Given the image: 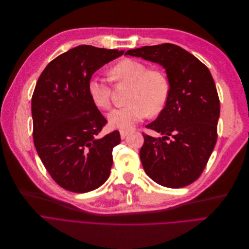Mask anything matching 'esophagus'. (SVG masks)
Wrapping results in <instances>:
<instances>
[{"mask_svg":"<svg viewBox=\"0 0 249 249\" xmlns=\"http://www.w3.org/2000/svg\"><path fill=\"white\" fill-rule=\"evenodd\" d=\"M120 134H121V138H122V139H124V138L127 136L128 132H127V131H123V129H121Z\"/></svg>","mask_w":249,"mask_h":249,"instance_id":"esophagus-1","label":"esophagus"}]
</instances>
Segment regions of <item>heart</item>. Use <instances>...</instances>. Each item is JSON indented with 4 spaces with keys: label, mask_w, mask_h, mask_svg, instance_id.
Listing matches in <instances>:
<instances>
[{
    "label": "heart",
    "mask_w": 249,
    "mask_h": 249,
    "mask_svg": "<svg viewBox=\"0 0 249 249\" xmlns=\"http://www.w3.org/2000/svg\"><path fill=\"white\" fill-rule=\"evenodd\" d=\"M111 77L131 84L128 104L113 109L108 114L111 126L121 129H131L150 113H160L167 103L170 85L162 71L150 69L143 63L132 58L116 64L110 71ZM87 91L92 102L101 109L111 106L110 87L104 78L94 75L87 83Z\"/></svg>",
    "instance_id": "heart-1"
}]
</instances>
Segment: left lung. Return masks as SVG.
Wrapping results in <instances>:
<instances>
[{"label": "left lung", "mask_w": 249, "mask_h": 249, "mask_svg": "<svg viewBox=\"0 0 249 249\" xmlns=\"http://www.w3.org/2000/svg\"><path fill=\"white\" fill-rule=\"evenodd\" d=\"M124 54L161 65L170 85L165 107L146 125L162 137L143 135L140 157L145 172L166 187L193 183L204 171L217 142L220 100L209 69L171 43L143 46Z\"/></svg>", "instance_id": "left-lung-1"}]
</instances>
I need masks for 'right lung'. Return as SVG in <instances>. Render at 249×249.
I'll use <instances>...</instances> for the list:
<instances>
[{
  "label": "right lung",
  "mask_w": 249,
  "mask_h": 249,
  "mask_svg": "<svg viewBox=\"0 0 249 249\" xmlns=\"http://www.w3.org/2000/svg\"><path fill=\"white\" fill-rule=\"evenodd\" d=\"M124 51L79 45L56 56L38 78L31 99L34 146L53 179L73 193H88L110 174L114 131L98 137L107 121L89 96L87 83Z\"/></svg>",
  "instance_id": "right-lung-1"
}]
</instances>
